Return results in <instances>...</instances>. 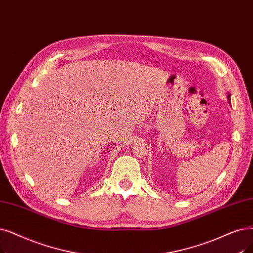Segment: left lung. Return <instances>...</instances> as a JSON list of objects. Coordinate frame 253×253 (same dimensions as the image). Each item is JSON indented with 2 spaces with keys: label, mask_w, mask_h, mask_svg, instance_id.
I'll return each mask as SVG.
<instances>
[{
  "label": "left lung",
  "mask_w": 253,
  "mask_h": 253,
  "mask_svg": "<svg viewBox=\"0 0 253 253\" xmlns=\"http://www.w3.org/2000/svg\"><path fill=\"white\" fill-rule=\"evenodd\" d=\"M227 98H228V102H230V95L229 94L227 95Z\"/></svg>",
  "instance_id": "1"
}]
</instances>
